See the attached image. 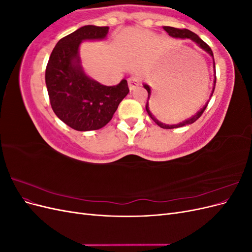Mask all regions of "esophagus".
<instances>
[{
  "label": "esophagus",
  "instance_id": "obj_1",
  "mask_svg": "<svg viewBox=\"0 0 252 252\" xmlns=\"http://www.w3.org/2000/svg\"><path fill=\"white\" fill-rule=\"evenodd\" d=\"M140 83H141V80H140L139 77H136V75H131V77L128 79L129 89H130V90L135 89L136 87L140 85Z\"/></svg>",
  "mask_w": 252,
  "mask_h": 252
}]
</instances>
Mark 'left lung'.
<instances>
[{"instance_id": "left-lung-1", "label": "left lung", "mask_w": 252, "mask_h": 252, "mask_svg": "<svg viewBox=\"0 0 252 252\" xmlns=\"http://www.w3.org/2000/svg\"><path fill=\"white\" fill-rule=\"evenodd\" d=\"M164 28V30L165 32L168 33L170 36H172V37H177V39H189V40H191V41H193L194 43H196L197 45H199V46L203 49V50H205L206 52L207 53H209V55L212 57V59H213V52H212V50H211V48L208 46L207 44H206L201 37L197 35V34H195L194 32H190V30H188V29H179V28H174V27H170V26H164L163 27ZM213 70H215V81H213V89H212V93H211V94H210V98H211V96H212V94H213V91H215V87H216V81H217V77H216V64H215V59H213ZM144 88L147 90V93H148V100H149V97H150V94H151V90H150V87L147 85V84H144ZM210 98L209 100L207 101V103H206L204 106H203V108H201L199 111H197L194 116H192L191 118H189V119H187V120H185V121H183V122H181V123H179V124H174V125H167V124H163L162 122H159L158 120H157L155 117H154V114H152L151 112H150V110H149V105H148V100H147V104H146V110H147V112H148V114H149V117L154 120V122L156 124H158L159 127H162V128H164V129H173V128H180V127H183V126H186V125H189V124H192V123H194V122L199 119L202 114H203V112H204V110L206 109V107H207V105H208V103H209V101H210Z\"/></svg>"}]
</instances>
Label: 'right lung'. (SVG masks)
Listing matches in <instances>:
<instances>
[{
    "mask_svg": "<svg viewBox=\"0 0 252 252\" xmlns=\"http://www.w3.org/2000/svg\"><path fill=\"white\" fill-rule=\"evenodd\" d=\"M108 29L87 25L64 36L53 48L46 67L45 81L52 110L78 131L104 127L129 93L125 79L116 86H105L90 79L81 66L80 44L105 39Z\"/></svg>",
    "mask_w": 252,
    "mask_h": 252,
    "instance_id": "add662e5",
    "label": "right lung"
}]
</instances>
